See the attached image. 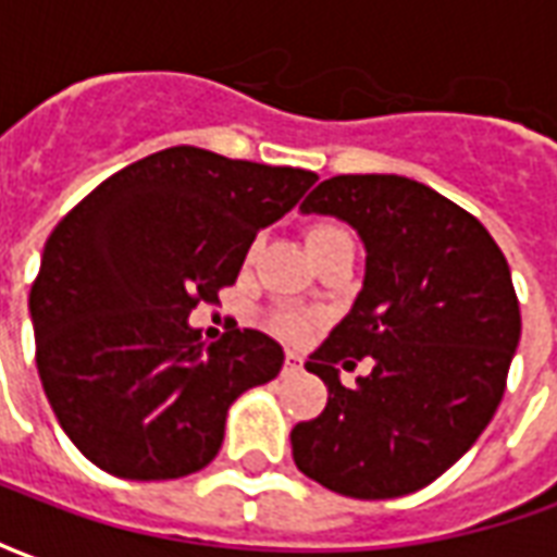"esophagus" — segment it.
I'll return each mask as SVG.
<instances>
[{
    "instance_id": "34e87169",
    "label": "esophagus",
    "mask_w": 557,
    "mask_h": 557,
    "mask_svg": "<svg viewBox=\"0 0 557 557\" xmlns=\"http://www.w3.org/2000/svg\"><path fill=\"white\" fill-rule=\"evenodd\" d=\"M304 370V358L301 355H295V351H289L286 355V361H283V375H298Z\"/></svg>"
}]
</instances>
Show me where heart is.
I'll return each instance as SVG.
<instances>
[{"label": "heart", "instance_id": "obj_1", "mask_svg": "<svg viewBox=\"0 0 557 557\" xmlns=\"http://www.w3.org/2000/svg\"><path fill=\"white\" fill-rule=\"evenodd\" d=\"M339 244H355L351 242V232L343 226V223H334V220H322V223H313L310 230H307V247H310V253L322 256L327 250H334ZM259 247L262 242L253 238L250 247H247V253H244V262L247 265H253L256 256H259ZM319 322V315L313 313H304V310H274V313L268 315V325L271 331L283 339H307L310 337V331Z\"/></svg>", "mask_w": 557, "mask_h": 557}]
</instances>
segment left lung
Masks as SVG:
<instances>
[{"instance_id": "1", "label": "left lung", "mask_w": 557, "mask_h": 557, "mask_svg": "<svg viewBox=\"0 0 557 557\" xmlns=\"http://www.w3.org/2000/svg\"><path fill=\"white\" fill-rule=\"evenodd\" d=\"M367 247L351 313L304 363L325 411L292 430V459L325 490L379 502L442 478L486 430L522 334L510 268L486 226L403 175H334L301 202ZM370 357L374 373L338 382Z\"/></svg>"}]
</instances>
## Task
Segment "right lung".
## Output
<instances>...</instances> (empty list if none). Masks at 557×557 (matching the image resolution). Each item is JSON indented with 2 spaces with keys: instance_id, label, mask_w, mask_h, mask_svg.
<instances>
[{
  "instance_id": "right-lung-1",
  "label": "right lung",
  "mask_w": 557,
  "mask_h": 557,
  "mask_svg": "<svg viewBox=\"0 0 557 557\" xmlns=\"http://www.w3.org/2000/svg\"><path fill=\"white\" fill-rule=\"evenodd\" d=\"M319 178L172 146L110 175L44 244L29 313L44 394L77 450L125 480L194 474L283 349L253 327L206 346L187 315L235 283L256 232Z\"/></svg>"
}]
</instances>
